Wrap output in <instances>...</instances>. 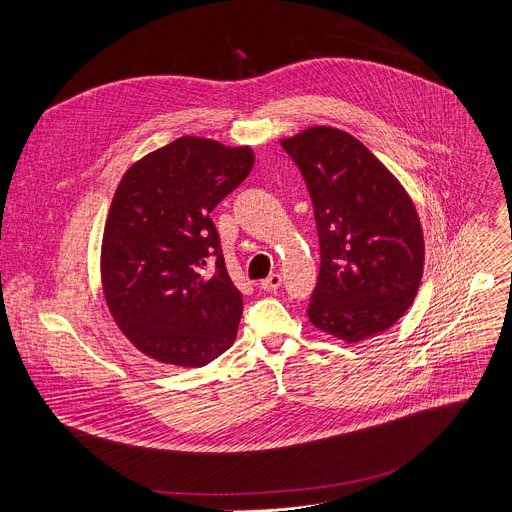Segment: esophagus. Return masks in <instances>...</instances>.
Segmentation results:
<instances>
[{
    "label": "esophagus",
    "instance_id": "obj_1",
    "mask_svg": "<svg viewBox=\"0 0 512 512\" xmlns=\"http://www.w3.org/2000/svg\"><path fill=\"white\" fill-rule=\"evenodd\" d=\"M281 287V275L279 273H271L267 279L261 281V289L263 291H275Z\"/></svg>",
    "mask_w": 512,
    "mask_h": 512
}]
</instances>
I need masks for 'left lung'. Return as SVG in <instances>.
Instances as JSON below:
<instances>
[{"label":"left lung","instance_id":"obj_1","mask_svg":"<svg viewBox=\"0 0 512 512\" xmlns=\"http://www.w3.org/2000/svg\"><path fill=\"white\" fill-rule=\"evenodd\" d=\"M314 204L320 273L310 322L346 342L391 328L413 304L423 233L395 176L352 135L312 127L281 139Z\"/></svg>","mask_w":512,"mask_h":512}]
</instances>
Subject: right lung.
Listing matches in <instances>:
<instances>
[{"instance_id": "right-lung-1", "label": "right lung", "mask_w": 512, "mask_h": 512, "mask_svg": "<svg viewBox=\"0 0 512 512\" xmlns=\"http://www.w3.org/2000/svg\"><path fill=\"white\" fill-rule=\"evenodd\" d=\"M253 164L251 148L186 135L121 178L105 225L101 277L117 326L143 354L204 367L235 342L243 296L227 273L210 212Z\"/></svg>"}]
</instances>
